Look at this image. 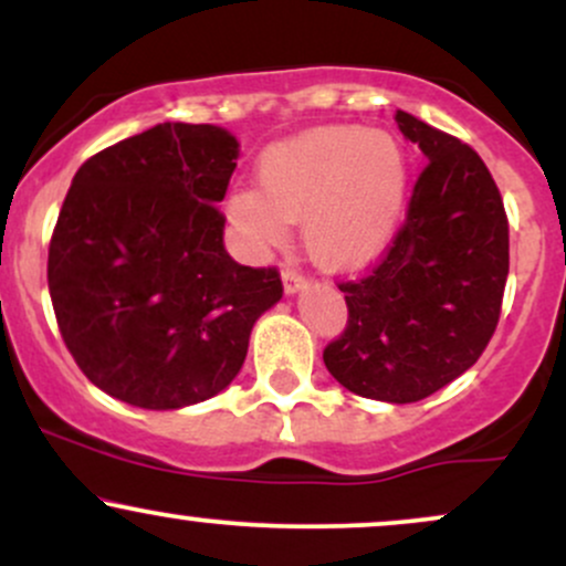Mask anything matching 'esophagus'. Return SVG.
Wrapping results in <instances>:
<instances>
[{
  "label": "esophagus",
  "instance_id": "esophagus-1",
  "mask_svg": "<svg viewBox=\"0 0 566 566\" xmlns=\"http://www.w3.org/2000/svg\"><path fill=\"white\" fill-rule=\"evenodd\" d=\"M282 282H284V290H287V292H297L305 284V276H303L301 269H295V265H284Z\"/></svg>",
  "mask_w": 566,
  "mask_h": 566
}]
</instances>
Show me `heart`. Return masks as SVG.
Returning <instances> with one entry per match:
<instances>
[{
    "instance_id": "1",
    "label": "heart",
    "mask_w": 566,
    "mask_h": 566,
    "mask_svg": "<svg viewBox=\"0 0 566 566\" xmlns=\"http://www.w3.org/2000/svg\"><path fill=\"white\" fill-rule=\"evenodd\" d=\"M407 191L399 140L365 127H316L269 148L258 193L233 191L229 218L258 247L287 239L303 223V244L324 269H356L386 250Z\"/></svg>"
}]
</instances>
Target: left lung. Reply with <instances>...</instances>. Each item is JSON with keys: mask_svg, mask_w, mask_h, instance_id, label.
I'll use <instances>...</instances> for the list:
<instances>
[{"mask_svg": "<svg viewBox=\"0 0 566 566\" xmlns=\"http://www.w3.org/2000/svg\"><path fill=\"white\" fill-rule=\"evenodd\" d=\"M396 122L428 165L380 261L337 282L348 322L324 348V365L348 391L409 405L476 365L495 335L509 279V216L469 143L407 112H396Z\"/></svg>", "mask_w": 566, "mask_h": 566, "instance_id": "8db88e82", "label": "left lung"}]
</instances>
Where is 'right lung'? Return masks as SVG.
<instances>
[{"label":"right lung","instance_id":"obj_1","mask_svg":"<svg viewBox=\"0 0 566 566\" xmlns=\"http://www.w3.org/2000/svg\"><path fill=\"white\" fill-rule=\"evenodd\" d=\"M239 143L165 122L76 170L50 239L48 284L63 343L101 391L178 409L223 391L252 324L282 297L276 265H239L218 201Z\"/></svg>","mask_w":566,"mask_h":566}]
</instances>
